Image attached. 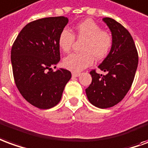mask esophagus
<instances>
[{
  "instance_id": "1",
  "label": "esophagus",
  "mask_w": 148,
  "mask_h": 148,
  "mask_svg": "<svg viewBox=\"0 0 148 148\" xmlns=\"http://www.w3.org/2000/svg\"><path fill=\"white\" fill-rule=\"evenodd\" d=\"M79 73H77V72H72V76H73V77H78V76H79Z\"/></svg>"
}]
</instances>
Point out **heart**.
I'll list each match as a JSON object with an SVG mask.
<instances>
[{
  "label": "heart",
  "mask_w": 148,
  "mask_h": 148,
  "mask_svg": "<svg viewBox=\"0 0 148 148\" xmlns=\"http://www.w3.org/2000/svg\"><path fill=\"white\" fill-rule=\"evenodd\" d=\"M75 34L84 39L80 53L70 54L63 60L66 69L74 72H81L92 64L94 57L102 60L108 55L112 47V37L110 33L102 31L101 27L92 20H85L75 27ZM75 36L69 29H64L58 36V46L64 52H69L74 42Z\"/></svg>",
  "instance_id": "b5f03b06"
}]
</instances>
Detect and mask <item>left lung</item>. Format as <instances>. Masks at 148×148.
Here are the masks:
<instances>
[{"mask_svg":"<svg viewBox=\"0 0 148 148\" xmlns=\"http://www.w3.org/2000/svg\"><path fill=\"white\" fill-rule=\"evenodd\" d=\"M103 21L109 28L113 41L108 55L98 66L107 74L99 75L92 70V80L85 92L92 104L108 108L120 102L131 88L139 58L129 32L114 19L104 17Z\"/></svg>","mask_w":148,"mask_h":148,"instance_id":"1","label":"left lung"}]
</instances>
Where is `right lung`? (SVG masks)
Wrapping results in <instances>:
<instances>
[{
    "mask_svg": "<svg viewBox=\"0 0 148 148\" xmlns=\"http://www.w3.org/2000/svg\"><path fill=\"white\" fill-rule=\"evenodd\" d=\"M68 22L64 16L30 22L12 45L11 62L16 85L22 96L40 109L56 105L72 77L69 70L52 69L60 60L58 36Z\"/></svg>",
    "mask_w": 148,
    "mask_h": 148,
    "instance_id": "right-lung-1",
    "label": "right lung"
}]
</instances>
